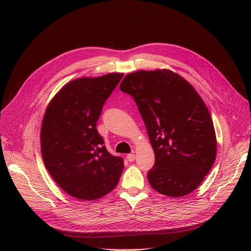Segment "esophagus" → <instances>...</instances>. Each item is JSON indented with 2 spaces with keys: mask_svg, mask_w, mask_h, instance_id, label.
<instances>
[{
  "mask_svg": "<svg viewBox=\"0 0 251 251\" xmlns=\"http://www.w3.org/2000/svg\"><path fill=\"white\" fill-rule=\"evenodd\" d=\"M134 159H135V154H134V153H129V154H127V160H128L129 162H133Z\"/></svg>",
  "mask_w": 251,
  "mask_h": 251,
  "instance_id": "1",
  "label": "esophagus"
}]
</instances>
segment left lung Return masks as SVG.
<instances>
[{
  "mask_svg": "<svg viewBox=\"0 0 251 251\" xmlns=\"http://www.w3.org/2000/svg\"><path fill=\"white\" fill-rule=\"evenodd\" d=\"M121 91L136 102L154 151L151 187L181 197L201 185L217 154L214 123L201 96L185 79L167 69L127 74Z\"/></svg>",
  "mask_w": 251,
  "mask_h": 251,
  "instance_id": "1",
  "label": "left lung"
}]
</instances>
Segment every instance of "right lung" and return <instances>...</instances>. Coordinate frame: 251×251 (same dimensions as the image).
Returning <instances> with one entry per match:
<instances>
[{
  "instance_id": "add662e5",
  "label": "right lung",
  "mask_w": 251,
  "mask_h": 251,
  "mask_svg": "<svg viewBox=\"0 0 251 251\" xmlns=\"http://www.w3.org/2000/svg\"><path fill=\"white\" fill-rule=\"evenodd\" d=\"M123 75L75 79L60 89L46 110L41 130L43 160L55 182L75 199H100L121 177L124 160L105 149L97 122Z\"/></svg>"
}]
</instances>
